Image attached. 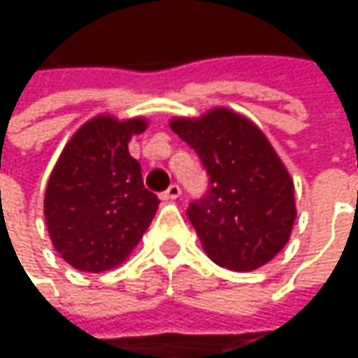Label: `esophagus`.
I'll return each instance as SVG.
<instances>
[{"instance_id":"obj_1","label":"esophagus","mask_w":358,"mask_h":358,"mask_svg":"<svg viewBox=\"0 0 358 358\" xmlns=\"http://www.w3.org/2000/svg\"><path fill=\"white\" fill-rule=\"evenodd\" d=\"M180 192H182V190H180L178 184H170V188L162 192V199H164V201H176L180 196Z\"/></svg>"}]
</instances>
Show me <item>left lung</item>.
Segmentation results:
<instances>
[{
  "label": "left lung",
  "instance_id": "1",
  "mask_svg": "<svg viewBox=\"0 0 358 358\" xmlns=\"http://www.w3.org/2000/svg\"><path fill=\"white\" fill-rule=\"evenodd\" d=\"M209 176L207 194L186 215L207 257L234 271H252L286 247L294 220V182L267 136L249 117L213 108L174 117Z\"/></svg>",
  "mask_w": 358,
  "mask_h": 358
}]
</instances>
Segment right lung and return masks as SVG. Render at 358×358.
<instances>
[{
    "instance_id": "add662e5",
    "label": "right lung",
    "mask_w": 358,
    "mask_h": 358,
    "mask_svg": "<svg viewBox=\"0 0 358 358\" xmlns=\"http://www.w3.org/2000/svg\"><path fill=\"white\" fill-rule=\"evenodd\" d=\"M147 124L95 115L72 134L49 176L43 203L49 238L78 271L99 273L126 261L157 211L159 199L128 153Z\"/></svg>"
}]
</instances>
